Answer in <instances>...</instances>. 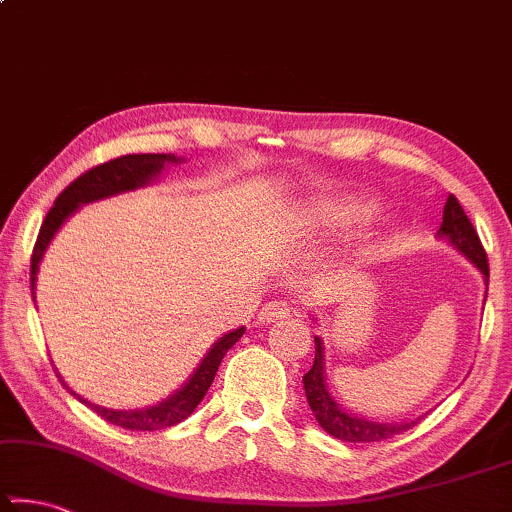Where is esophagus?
Returning <instances> with one entry per match:
<instances>
[{
    "label": "esophagus",
    "mask_w": 512,
    "mask_h": 512,
    "mask_svg": "<svg viewBox=\"0 0 512 512\" xmlns=\"http://www.w3.org/2000/svg\"><path fill=\"white\" fill-rule=\"evenodd\" d=\"M293 314V307L288 305V302H281V300H272V302H265L258 311V323H274L279 321V318H286Z\"/></svg>",
    "instance_id": "1"
}]
</instances>
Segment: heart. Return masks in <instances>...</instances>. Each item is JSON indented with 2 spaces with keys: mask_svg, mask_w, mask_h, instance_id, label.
<instances>
[{
  "mask_svg": "<svg viewBox=\"0 0 512 512\" xmlns=\"http://www.w3.org/2000/svg\"><path fill=\"white\" fill-rule=\"evenodd\" d=\"M365 212H367V207H360V205L330 207V210L321 212V217H318V224L325 226V228H344L348 224H353L355 219H360Z\"/></svg>",
  "mask_w": 512,
  "mask_h": 512,
  "instance_id": "b5f03b06",
  "label": "heart"
}]
</instances>
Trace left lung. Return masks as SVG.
I'll return each mask as SVG.
<instances>
[{
	"label": "left lung",
	"mask_w": 512,
	"mask_h": 512,
	"mask_svg": "<svg viewBox=\"0 0 512 512\" xmlns=\"http://www.w3.org/2000/svg\"><path fill=\"white\" fill-rule=\"evenodd\" d=\"M436 235L443 240H448L459 254L469 258V261L483 272L485 284L490 281V265H487V254L483 244H480L476 228H473L469 217H466V212L462 210V205H459V201L453 194L448 196L446 207H443V221ZM314 344H316L314 365H311L309 372L302 376V383H305V395L311 411H314L318 425H321L325 432L332 434L339 441L372 443V441L390 439V436L402 434L406 429L416 425L418 418L406 420V422H376V420L360 418L358 413L344 411L342 404H337L335 397L330 395L328 383H325V355H323L321 337H314Z\"/></svg>",
	"instance_id": "1"
}]
</instances>
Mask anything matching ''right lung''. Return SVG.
Listing matches in <instances>:
<instances>
[{
  "label": "right lung",
  "instance_id": "add662e5",
  "mask_svg": "<svg viewBox=\"0 0 512 512\" xmlns=\"http://www.w3.org/2000/svg\"><path fill=\"white\" fill-rule=\"evenodd\" d=\"M166 164H180V157H175V154H127V157H117V159L106 161V164L94 166L87 170V173L80 175L78 180H73L69 187L57 196L55 205L50 207V212L46 214V221L41 224L39 238H36L34 254H32V272H29V281H32V298H36L34 288H36V272H39V263L43 254H46L50 240H53L55 233L59 231V226H62L80 205L101 201V198L122 194V191H133L138 187H145V184H150L154 177L161 173V168ZM242 335H244V328H238L217 339L210 351H207L205 358L201 360V365L196 367V372L189 376V381L184 383L180 390H175L168 399H164V402L147 406V409H133V411L103 409V406L90 404L87 399L76 395V392L62 381V376L59 374L57 376L64 388L69 390L78 402L90 406L96 416H101L103 420L113 422L117 427L131 429V432H157V429L177 425V422H182L184 418H189L191 413H194L196 406L203 402L207 388L212 385L214 374H217V369L221 365V360H224V355L228 353V348L238 342Z\"/></svg>",
  "mask_w": 512,
  "mask_h": 512
}]
</instances>
